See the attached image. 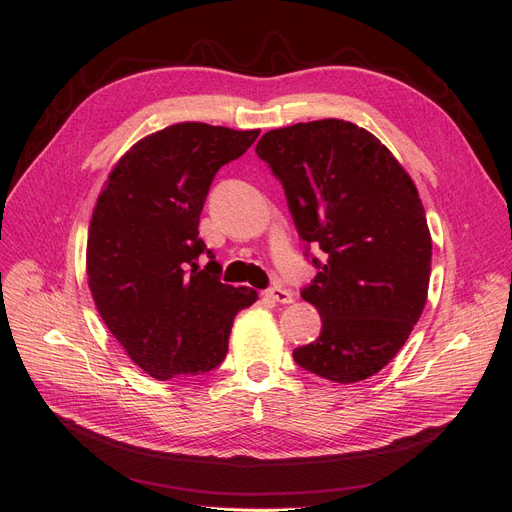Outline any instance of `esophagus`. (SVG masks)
Returning a JSON list of instances; mask_svg holds the SVG:
<instances>
[{
  "label": "esophagus",
  "mask_w": 512,
  "mask_h": 512,
  "mask_svg": "<svg viewBox=\"0 0 512 512\" xmlns=\"http://www.w3.org/2000/svg\"><path fill=\"white\" fill-rule=\"evenodd\" d=\"M265 297L267 299H271V301H275V303H292V292L290 290H286V288H282V286H273V288H269V290H265Z\"/></svg>",
  "instance_id": "esophagus-1"
}]
</instances>
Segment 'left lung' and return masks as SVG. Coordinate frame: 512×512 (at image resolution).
Returning a JSON list of instances; mask_svg holds the SVG:
<instances>
[{"label": "left lung", "instance_id": "1", "mask_svg": "<svg viewBox=\"0 0 512 512\" xmlns=\"http://www.w3.org/2000/svg\"><path fill=\"white\" fill-rule=\"evenodd\" d=\"M256 153L282 181L299 237L324 252L301 292L322 331L294 361L339 384L378 374L427 301L431 235L414 181L374 134L344 119L271 130Z\"/></svg>", "mask_w": 512, "mask_h": 512}]
</instances>
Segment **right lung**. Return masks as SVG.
I'll return each instance as SVG.
<instances>
[{
    "label": "right lung",
    "instance_id": "1",
    "mask_svg": "<svg viewBox=\"0 0 512 512\" xmlns=\"http://www.w3.org/2000/svg\"><path fill=\"white\" fill-rule=\"evenodd\" d=\"M260 130L185 121L132 145L96 200L87 277L104 324L151 378L196 376L228 352L232 320L258 294L220 282L198 237L211 181L252 147ZM213 258L211 252H207Z\"/></svg>",
    "mask_w": 512,
    "mask_h": 512
}]
</instances>
